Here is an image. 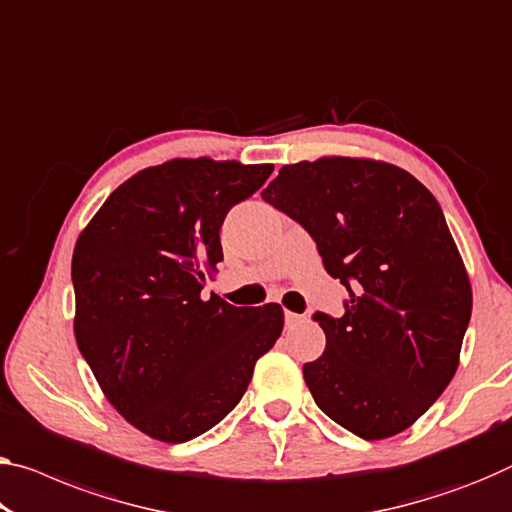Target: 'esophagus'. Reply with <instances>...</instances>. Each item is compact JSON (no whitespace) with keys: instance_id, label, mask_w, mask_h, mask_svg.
<instances>
[{"instance_id":"1","label":"esophagus","mask_w":512,"mask_h":512,"mask_svg":"<svg viewBox=\"0 0 512 512\" xmlns=\"http://www.w3.org/2000/svg\"><path fill=\"white\" fill-rule=\"evenodd\" d=\"M300 322H304V316H300V313H293V311H286V327H297Z\"/></svg>"}]
</instances>
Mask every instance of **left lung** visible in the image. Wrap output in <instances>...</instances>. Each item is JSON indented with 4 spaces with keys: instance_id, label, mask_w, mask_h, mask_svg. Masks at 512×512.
<instances>
[{
    "instance_id": "left-lung-1",
    "label": "left lung",
    "mask_w": 512,
    "mask_h": 512,
    "mask_svg": "<svg viewBox=\"0 0 512 512\" xmlns=\"http://www.w3.org/2000/svg\"><path fill=\"white\" fill-rule=\"evenodd\" d=\"M263 199L311 233L350 293L343 318L313 316L327 336L302 368L316 405L368 442L407 430L453 380L471 318L437 199L396 164L343 155L286 164Z\"/></svg>"
}]
</instances>
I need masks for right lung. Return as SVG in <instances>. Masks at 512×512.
Masks as SVG:
<instances>
[{
    "label": "right lung",
    "mask_w": 512,
    "mask_h": 512,
    "mask_svg": "<svg viewBox=\"0 0 512 512\" xmlns=\"http://www.w3.org/2000/svg\"><path fill=\"white\" fill-rule=\"evenodd\" d=\"M274 164L176 157L107 196L73 251L75 338L114 410L167 444L229 414L283 329L279 304L203 293L222 261L226 212Z\"/></svg>",
    "instance_id": "add662e5"
}]
</instances>
